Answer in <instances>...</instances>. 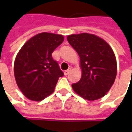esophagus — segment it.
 <instances>
[{"label":"esophagus","instance_id":"1","mask_svg":"<svg viewBox=\"0 0 132 132\" xmlns=\"http://www.w3.org/2000/svg\"><path fill=\"white\" fill-rule=\"evenodd\" d=\"M71 71V68H68L67 70H64V74L65 75V76H67L68 74H69V73Z\"/></svg>","mask_w":132,"mask_h":132}]
</instances>
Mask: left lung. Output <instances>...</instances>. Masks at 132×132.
<instances>
[{
  "label": "left lung",
  "instance_id": "8db88e82",
  "mask_svg": "<svg viewBox=\"0 0 132 132\" xmlns=\"http://www.w3.org/2000/svg\"><path fill=\"white\" fill-rule=\"evenodd\" d=\"M67 39L80 57L81 78L72 84L74 92L88 101L104 97L117 75V61L112 48L104 39L92 34H71Z\"/></svg>",
  "mask_w": 132,
  "mask_h": 132
}]
</instances>
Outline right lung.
<instances>
[{"instance_id": "right-lung-1", "label": "right lung", "mask_w": 132, "mask_h": 132, "mask_svg": "<svg viewBox=\"0 0 132 132\" xmlns=\"http://www.w3.org/2000/svg\"><path fill=\"white\" fill-rule=\"evenodd\" d=\"M64 41L61 34L43 32L29 39L20 48L14 64L16 83L29 100L40 101L54 91L63 76L52 53Z\"/></svg>"}]
</instances>
